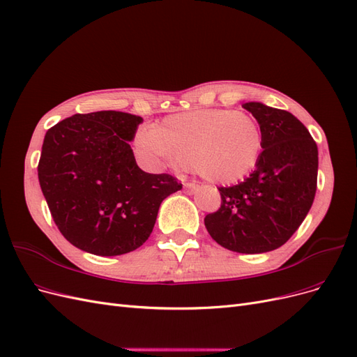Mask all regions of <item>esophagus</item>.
I'll use <instances>...</instances> for the list:
<instances>
[{"mask_svg":"<svg viewBox=\"0 0 357 357\" xmlns=\"http://www.w3.org/2000/svg\"><path fill=\"white\" fill-rule=\"evenodd\" d=\"M185 189H186L189 193H195V192L199 189V186L195 185V183H186Z\"/></svg>","mask_w":357,"mask_h":357,"instance_id":"esophagus-1","label":"esophagus"}]
</instances>
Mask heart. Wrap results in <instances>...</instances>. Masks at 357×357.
<instances>
[{"mask_svg":"<svg viewBox=\"0 0 357 357\" xmlns=\"http://www.w3.org/2000/svg\"><path fill=\"white\" fill-rule=\"evenodd\" d=\"M137 147L149 160L190 167L204 180L231 185L257 165L264 134L252 114L204 109L169 116L156 128L139 129Z\"/></svg>","mask_w":357,"mask_h":357,"instance_id":"heart-1","label":"heart"}]
</instances>
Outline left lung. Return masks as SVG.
Returning a JSON list of instances; mask_svg holds the SVG:
<instances>
[{
	"mask_svg": "<svg viewBox=\"0 0 357 357\" xmlns=\"http://www.w3.org/2000/svg\"><path fill=\"white\" fill-rule=\"evenodd\" d=\"M261 125L264 150L244 181L219 188L220 208L204 219L211 238L236 253L282 247L304 222L317 189L319 152L308 129L286 112L243 104Z\"/></svg>",
	"mask_w": 357,
	"mask_h": 357,
	"instance_id": "1",
	"label": "left lung"
}]
</instances>
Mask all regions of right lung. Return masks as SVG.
Wrapping results in <instances>:
<instances>
[{
    "mask_svg": "<svg viewBox=\"0 0 357 357\" xmlns=\"http://www.w3.org/2000/svg\"><path fill=\"white\" fill-rule=\"evenodd\" d=\"M143 117L123 112L74 114L43 142L38 181L52 218L83 252L117 256L143 245L160 202L181 189L169 174L137 165L132 142Z\"/></svg>",
    "mask_w": 357,
    "mask_h": 357,
    "instance_id": "obj_1",
    "label": "right lung"
}]
</instances>
